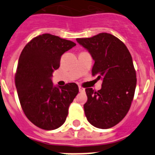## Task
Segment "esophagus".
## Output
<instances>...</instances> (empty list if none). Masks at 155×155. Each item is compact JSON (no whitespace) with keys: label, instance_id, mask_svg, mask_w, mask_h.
Here are the masks:
<instances>
[{"label":"esophagus","instance_id":"esophagus-1","mask_svg":"<svg viewBox=\"0 0 155 155\" xmlns=\"http://www.w3.org/2000/svg\"><path fill=\"white\" fill-rule=\"evenodd\" d=\"M79 91H80V92H85V89L82 87H79Z\"/></svg>","mask_w":155,"mask_h":155}]
</instances>
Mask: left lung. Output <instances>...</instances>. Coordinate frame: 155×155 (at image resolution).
I'll return each mask as SVG.
<instances>
[{
    "label": "left lung",
    "mask_w": 155,
    "mask_h": 155,
    "mask_svg": "<svg viewBox=\"0 0 155 155\" xmlns=\"http://www.w3.org/2000/svg\"><path fill=\"white\" fill-rule=\"evenodd\" d=\"M94 61L92 75L102 80V89L86 88L84 113L96 128L107 129L128 114L136 87V73L131 53L124 42L111 34L76 38Z\"/></svg>",
    "instance_id": "obj_1"
}]
</instances>
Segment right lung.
<instances>
[{"label":"right lung","instance_id":"right-lung-1","mask_svg":"<svg viewBox=\"0 0 155 155\" xmlns=\"http://www.w3.org/2000/svg\"><path fill=\"white\" fill-rule=\"evenodd\" d=\"M73 41L50 34L34 38L22 50L15 75V87L23 111L38 128L53 130L65 121L70 104L79 93L75 83L54 87L53 71L60 67L64 53Z\"/></svg>","mask_w":155,"mask_h":155}]
</instances>
